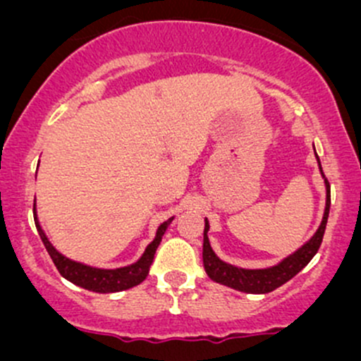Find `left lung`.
I'll use <instances>...</instances> for the list:
<instances>
[{"label":"left lung","instance_id":"8db88e82","mask_svg":"<svg viewBox=\"0 0 361 361\" xmlns=\"http://www.w3.org/2000/svg\"><path fill=\"white\" fill-rule=\"evenodd\" d=\"M316 154V152H314ZM318 159V155H316ZM319 164V159H318ZM319 171H322V164H319ZM325 178V174H323ZM326 185V206H325V214H323V220L319 228L316 231V234L305 243L302 248H298L293 255L286 257L285 260L279 262L274 267L267 269H241L235 267V265L225 264L224 260L214 255V251L211 250L209 239H207V231H209V224L204 225V243H202V262L204 269H206V274L209 276L213 281L220 283V285L231 286V288L239 290V292L245 293H269L272 290L279 288L281 285H285L286 281L293 278L295 274L302 271L305 265L311 262V258L318 253L319 246H322L323 234H325L326 228V220H329V211H330V183L325 178Z\"/></svg>","mask_w":361,"mask_h":361}]
</instances>
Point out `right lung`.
<instances>
[{"label":"right lung","instance_id":"1","mask_svg":"<svg viewBox=\"0 0 361 361\" xmlns=\"http://www.w3.org/2000/svg\"><path fill=\"white\" fill-rule=\"evenodd\" d=\"M35 211V224L38 228V234L42 238L43 245H45L47 251H49L50 258L56 264L57 271L61 272L63 278H66L68 281H71L73 285L82 286V288L90 290V292L97 293H115L122 292V290H129L133 286H137L140 283H143L147 279L148 271H150V265L154 262L155 251H157L160 241H162V235L166 232L167 225L173 221V218H169L167 221H164L162 225L157 228V235H155L154 241L147 246L145 253L141 255L140 260L133 265H127V267L120 269H97L90 267V265L80 264V262L69 260V258L61 255L59 251L50 245V241L47 239L45 232L39 227V221L36 218V209Z\"/></svg>","mask_w":361,"mask_h":361}]
</instances>
